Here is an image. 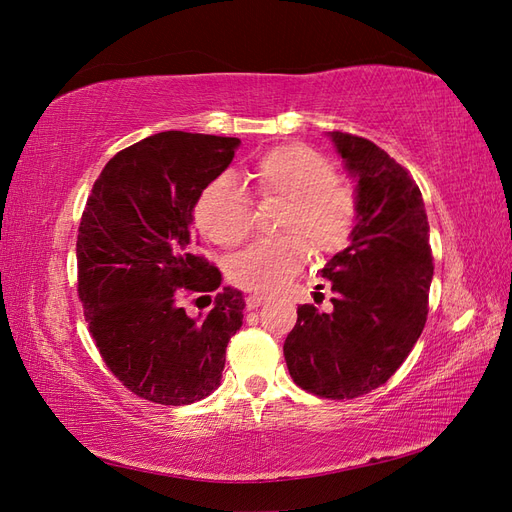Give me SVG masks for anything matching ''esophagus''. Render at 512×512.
<instances>
[{
	"mask_svg": "<svg viewBox=\"0 0 512 512\" xmlns=\"http://www.w3.org/2000/svg\"><path fill=\"white\" fill-rule=\"evenodd\" d=\"M265 301H267L265 294H250V297L245 299V305H247V309H258Z\"/></svg>",
	"mask_w": 512,
	"mask_h": 512,
	"instance_id": "34e87169",
	"label": "esophagus"
}]
</instances>
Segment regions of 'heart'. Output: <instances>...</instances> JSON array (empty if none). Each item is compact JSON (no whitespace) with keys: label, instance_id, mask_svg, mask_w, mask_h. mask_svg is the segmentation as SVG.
I'll list each match as a JSON object with an SVG mask.
<instances>
[{"label":"heart","instance_id":"heart-1","mask_svg":"<svg viewBox=\"0 0 512 512\" xmlns=\"http://www.w3.org/2000/svg\"><path fill=\"white\" fill-rule=\"evenodd\" d=\"M258 196L286 203L280 241L256 243L228 262V280L243 290L275 292L309 256L333 254L348 243L356 224V194L335 179L333 164L305 145L267 151L254 168ZM194 222L222 247L239 245L252 230V209L230 177H220L200 192Z\"/></svg>","mask_w":512,"mask_h":512}]
</instances>
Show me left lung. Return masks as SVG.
Listing matches in <instances>:
<instances>
[{
	"label": "left lung",
	"instance_id": "left-lung-1",
	"mask_svg": "<svg viewBox=\"0 0 512 512\" xmlns=\"http://www.w3.org/2000/svg\"><path fill=\"white\" fill-rule=\"evenodd\" d=\"M356 188L350 245L322 269L333 312L299 305L284 342L292 380L327 399H354L389 380L421 337L433 277L421 190L367 138L327 132Z\"/></svg>",
	"mask_w": 512,
	"mask_h": 512
}]
</instances>
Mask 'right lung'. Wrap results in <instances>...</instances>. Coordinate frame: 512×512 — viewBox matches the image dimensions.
Here are the masks:
<instances>
[{
  "instance_id": "1",
  "label": "right lung",
  "mask_w": 512,
  "mask_h": 512,
  "mask_svg": "<svg viewBox=\"0 0 512 512\" xmlns=\"http://www.w3.org/2000/svg\"><path fill=\"white\" fill-rule=\"evenodd\" d=\"M239 138L160 132L119 151L87 198L76 241L79 299L89 333L123 386L162 406H188L222 382L243 292L224 286L207 314L183 292L218 290L222 273L198 256L194 205L235 158Z\"/></svg>"
}]
</instances>
